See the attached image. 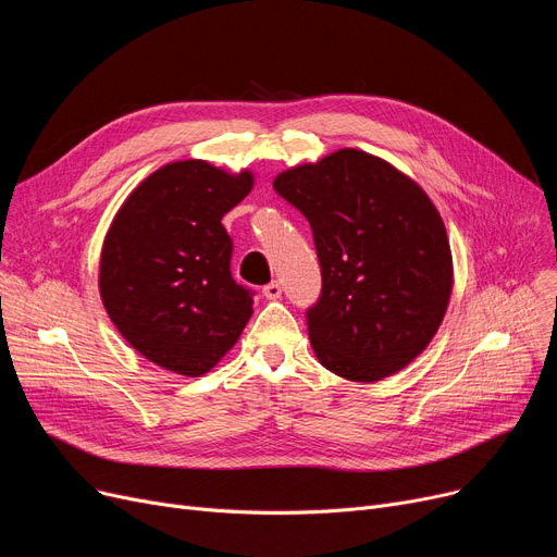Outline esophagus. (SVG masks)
Instances as JSON below:
<instances>
[{
	"label": "esophagus",
	"mask_w": 557,
	"mask_h": 557,
	"mask_svg": "<svg viewBox=\"0 0 557 557\" xmlns=\"http://www.w3.org/2000/svg\"><path fill=\"white\" fill-rule=\"evenodd\" d=\"M261 294L267 296L269 300H277V298H282V284L280 282H269L267 286L261 288Z\"/></svg>",
	"instance_id": "esophagus-1"
}]
</instances>
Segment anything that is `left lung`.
I'll use <instances>...</instances> for the list:
<instances>
[{
	"label": "left lung",
	"mask_w": 557,
	"mask_h": 557,
	"mask_svg": "<svg viewBox=\"0 0 557 557\" xmlns=\"http://www.w3.org/2000/svg\"><path fill=\"white\" fill-rule=\"evenodd\" d=\"M273 189L311 225L323 275L307 309L318 361L349 382H379L411 363L451 296L449 239L429 196L357 149L288 169Z\"/></svg>",
	"instance_id": "obj_1"
}]
</instances>
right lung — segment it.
<instances>
[{
	"label": "right lung",
	"instance_id": "obj_1",
	"mask_svg": "<svg viewBox=\"0 0 557 557\" xmlns=\"http://www.w3.org/2000/svg\"><path fill=\"white\" fill-rule=\"evenodd\" d=\"M250 189L248 171L185 160L151 173L116 212L101 252V300L149 361L198 376L244 332L255 290L232 277L221 219Z\"/></svg>",
	"mask_w": 557,
	"mask_h": 557
}]
</instances>
